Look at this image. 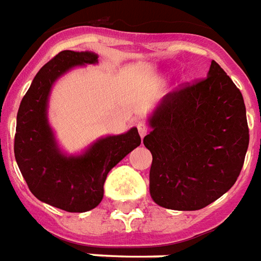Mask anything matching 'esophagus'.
I'll return each instance as SVG.
<instances>
[{
    "label": "esophagus",
    "mask_w": 261,
    "mask_h": 261,
    "mask_svg": "<svg viewBox=\"0 0 261 261\" xmlns=\"http://www.w3.org/2000/svg\"><path fill=\"white\" fill-rule=\"evenodd\" d=\"M137 128H138V133H139V135H141V138H144L145 135L148 134L149 127H148V124H146V123L139 122L138 124H137Z\"/></svg>",
    "instance_id": "esophagus-1"
}]
</instances>
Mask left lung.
Wrapping results in <instances>:
<instances>
[{
	"label": "left lung",
	"instance_id": "1",
	"mask_svg": "<svg viewBox=\"0 0 261 261\" xmlns=\"http://www.w3.org/2000/svg\"><path fill=\"white\" fill-rule=\"evenodd\" d=\"M149 190L163 208L197 211L218 200L244 166L249 145L240 89L212 60L206 77L180 85L149 117Z\"/></svg>",
	"mask_w": 261,
	"mask_h": 261
}]
</instances>
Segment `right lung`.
Instances as JSON below:
<instances>
[{
    "label": "right lung",
    "mask_w": 261,
    "mask_h": 261,
    "mask_svg": "<svg viewBox=\"0 0 261 261\" xmlns=\"http://www.w3.org/2000/svg\"><path fill=\"white\" fill-rule=\"evenodd\" d=\"M91 51L63 50L34 77L21 99L16 120L15 157L30 192L39 201L67 211L86 212L104 197L107 175L141 144L138 130L99 138L76 156L60 150L47 122V101L53 83L73 67L95 64Z\"/></svg>",
    "instance_id": "right-lung-1"
}]
</instances>
